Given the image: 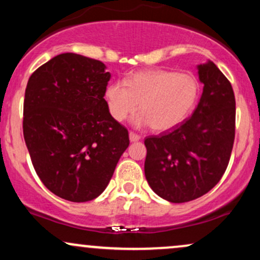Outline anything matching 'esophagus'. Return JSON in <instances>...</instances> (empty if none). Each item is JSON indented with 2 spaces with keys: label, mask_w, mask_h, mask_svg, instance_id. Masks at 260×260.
Listing matches in <instances>:
<instances>
[{
  "label": "esophagus",
  "mask_w": 260,
  "mask_h": 260,
  "mask_svg": "<svg viewBox=\"0 0 260 260\" xmlns=\"http://www.w3.org/2000/svg\"><path fill=\"white\" fill-rule=\"evenodd\" d=\"M129 139L131 142H137V140L140 139V136L136 132H129Z\"/></svg>",
  "instance_id": "esophagus-1"
}]
</instances>
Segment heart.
I'll return each mask as SVG.
<instances>
[{"label": "heart", "instance_id": "obj_1", "mask_svg": "<svg viewBox=\"0 0 260 260\" xmlns=\"http://www.w3.org/2000/svg\"><path fill=\"white\" fill-rule=\"evenodd\" d=\"M199 95L198 80L190 73L154 70L134 73L124 82L111 83L105 96L109 111L122 122L140 107L136 122L168 131L183 122Z\"/></svg>", "mask_w": 260, "mask_h": 260}]
</instances>
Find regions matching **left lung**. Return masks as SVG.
Here are the masks:
<instances>
[{
	"mask_svg": "<svg viewBox=\"0 0 260 260\" xmlns=\"http://www.w3.org/2000/svg\"><path fill=\"white\" fill-rule=\"evenodd\" d=\"M203 94L192 116L170 132L145 138L144 172L161 198L186 203L221 180L235 140L236 100L230 80L213 62L199 66Z\"/></svg>",
	"mask_w": 260,
	"mask_h": 260,
	"instance_id": "1",
	"label": "left lung"
}]
</instances>
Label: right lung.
<instances>
[{
	"mask_svg": "<svg viewBox=\"0 0 260 260\" xmlns=\"http://www.w3.org/2000/svg\"><path fill=\"white\" fill-rule=\"evenodd\" d=\"M110 73L98 59L61 53L31 74L23 106L26 148L44 186L66 201H92L105 190L128 131L112 117Z\"/></svg>",
	"mask_w": 260,
	"mask_h": 260,
	"instance_id": "add662e5",
	"label": "right lung"
}]
</instances>
